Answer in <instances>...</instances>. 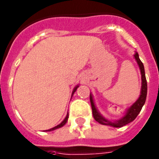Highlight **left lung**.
I'll return each mask as SVG.
<instances>
[{
	"label": "left lung",
	"instance_id": "1",
	"mask_svg": "<svg viewBox=\"0 0 159 159\" xmlns=\"http://www.w3.org/2000/svg\"><path fill=\"white\" fill-rule=\"evenodd\" d=\"M134 58H135L136 62L138 63L139 69H140L141 72V78H142V86H141V92L140 96L139 97V99L134 103L127 110L125 115L120 119L119 120L111 121L106 120L103 116L99 113V111H97V109L96 108V106L94 104V101H93V97L92 95L90 94V101H91V105H92V114H93V117L98 123L104 125H110L113 126V127H122L126 125H128L129 123H130L137 117L139 112H140L141 109L143 107V106L145 103L146 97H147V81H146L145 72H144V67H143V62H141V60L139 57L138 53H135V54L134 55Z\"/></svg>",
	"mask_w": 159,
	"mask_h": 159
}]
</instances>
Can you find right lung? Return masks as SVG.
I'll return each instance as SVG.
<instances>
[{"label": "right lung", "mask_w": 159, "mask_h": 159, "mask_svg": "<svg viewBox=\"0 0 159 159\" xmlns=\"http://www.w3.org/2000/svg\"><path fill=\"white\" fill-rule=\"evenodd\" d=\"M79 87V86H78V85H77V87H75L74 89H73V91H72V95L74 94V92H76V91H77V87ZM67 119H68V113L67 114V116H66V117H65V119H64V120H62V122H61V123L59 124V125H57V126H55V127H53V128L50 129H48V130H46V131H52V130H54V129H56L61 128V127H62V126L64 125L65 124L67 123Z\"/></svg>", "instance_id": "obj_1"}]
</instances>
